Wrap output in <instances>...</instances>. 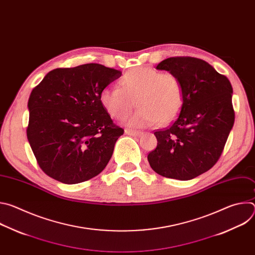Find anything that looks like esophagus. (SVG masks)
<instances>
[{
    "mask_svg": "<svg viewBox=\"0 0 255 255\" xmlns=\"http://www.w3.org/2000/svg\"><path fill=\"white\" fill-rule=\"evenodd\" d=\"M125 134L127 135H131V136H140L143 133L140 131H136V130H131V129H125Z\"/></svg>",
    "mask_w": 255,
    "mask_h": 255,
    "instance_id": "34e87169",
    "label": "esophagus"
}]
</instances>
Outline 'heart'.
Masks as SVG:
<instances>
[{
	"label": "heart",
	"instance_id": "heart-1",
	"mask_svg": "<svg viewBox=\"0 0 255 255\" xmlns=\"http://www.w3.org/2000/svg\"><path fill=\"white\" fill-rule=\"evenodd\" d=\"M100 102L115 119L126 118L137 104L140 109L128 121L132 127L167 124L183 108L185 89L172 72L138 66L121 78L120 87H105L100 93Z\"/></svg>",
	"mask_w": 255,
	"mask_h": 255
}]
</instances>
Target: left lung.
I'll list each match as a JSON object with an SVG mask.
<instances>
[{
  "label": "left lung",
  "instance_id": "left-lung-1",
  "mask_svg": "<svg viewBox=\"0 0 255 255\" xmlns=\"http://www.w3.org/2000/svg\"><path fill=\"white\" fill-rule=\"evenodd\" d=\"M156 69L179 78L185 102L172 124L154 132L157 146L147 159L158 174L189 180L212 168L222 154L235 119L232 86L200 58L169 57Z\"/></svg>",
  "mask_w": 255,
  "mask_h": 255
}]
</instances>
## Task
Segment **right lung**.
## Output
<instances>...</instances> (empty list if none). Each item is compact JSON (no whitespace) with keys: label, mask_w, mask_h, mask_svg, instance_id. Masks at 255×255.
<instances>
[{"label":"right lung","mask_w":255,"mask_h":255,"mask_svg":"<svg viewBox=\"0 0 255 255\" xmlns=\"http://www.w3.org/2000/svg\"><path fill=\"white\" fill-rule=\"evenodd\" d=\"M121 75L99 63L56 68L32 90L27 138L48 176L74 185L106 167L124 130L103 108L100 93Z\"/></svg>","instance_id":"add662e5"}]
</instances>
